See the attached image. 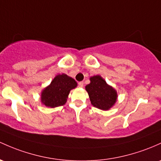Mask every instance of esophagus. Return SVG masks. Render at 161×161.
<instances>
[{
  "mask_svg": "<svg viewBox=\"0 0 161 161\" xmlns=\"http://www.w3.org/2000/svg\"><path fill=\"white\" fill-rule=\"evenodd\" d=\"M78 86H79V87L82 88V87H83V86H84V82H79V83H78Z\"/></svg>",
  "mask_w": 161,
  "mask_h": 161,
  "instance_id": "34e87169",
  "label": "esophagus"
}]
</instances>
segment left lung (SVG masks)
<instances>
[{
  "label": "left lung",
  "instance_id": "left-lung-1",
  "mask_svg": "<svg viewBox=\"0 0 161 161\" xmlns=\"http://www.w3.org/2000/svg\"><path fill=\"white\" fill-rule=\"evenodd\" d=\"M91 82L86 86L90 101L93 106L108 110L113 106L117 99V92L109 86L100 75L90 78Z\"/></svg>",
  "mask_w": 161,
  "mask_h": 161
}]
</instances>
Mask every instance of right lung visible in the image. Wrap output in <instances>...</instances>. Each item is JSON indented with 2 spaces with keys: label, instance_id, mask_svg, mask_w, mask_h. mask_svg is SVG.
Returning <instances> with one entry per match:
<instances>
[{
  "label": "right lung",
  "instance_id": "add662e5",
  "mask_svg": "<svg viewBox=\"0 0 161 161\" xmlns=\"http://www.w3.org/2000/svg\"><path fill=\"white\" fill-rule=\"evenodd\" d=\"M76 86V82L66 74L56 75L48 87L42 92V102L49 108L65 105L70 90Z\"/></svg>",
  "mask_w": 161,
  "mask_h": 161
}]
</instances>
